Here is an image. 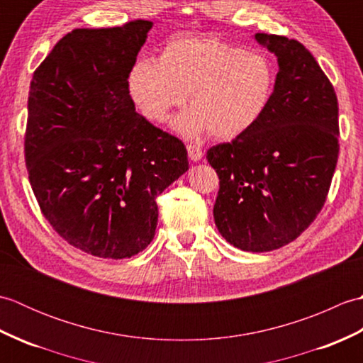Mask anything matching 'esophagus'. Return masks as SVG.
<instances>
[{
	"label": "esophagus",
	"mask_w": 363,
	"mask_h": 363,
	"mask_svg": "<svg viewBox=\"0 0 363 363\" xmlns=\"http://www.w3.org/2000/svg\"><path fill=\"white\" fill-rule=\"evenodd\" d=\"M187 151H189L190 160H194V162L201 160V157H203V150L199 148V146L190 143V145H187Z\"/></svg>",
	"instance_id": "obj_1"
}]
</instances>
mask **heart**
Instances as JSON below:
<instances>
[{
    "mask_svg": "<svg viewBox=\"0 0 363 363\" xmlns=\"http://www.w3.org/2000/svg\"><path fill=\"white\" fill-rule=\"evenodd\" d=\"M274 84V67L265 56L211 37L169 42L159 60H140L128 78L129 95L145 118L164 121L189 94L191 111L176 117L173 128L190 137L209 130L223 140L256 125Z\"/></svg>",
    "mask_w": 363,
    "mask_h": 363,
    "instance_id": "heart-1",
    "label": "heart"
}]
</instances>
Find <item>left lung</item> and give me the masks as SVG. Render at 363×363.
Listing matches in <instances>:
<instances>
[{
  "mask_svg": "<svg viewBox=\"0 0 363 363\" xmlns=\"http://www.w3.org/2000/svg\"><path fill=\"white\" fill-rule=\"evenodd\" d=\"M254 38L277 57L272 101L250 130L206 157L220 177L218 233L235 248L265 252L299 237L326 201L338 159V103L304 45L264 33Z\"/></svg>",
  "mask_w": 363,
  "mask_h": 363,
  "instance_id": "left-lung-1",
  "label": "left lung"
}]
</instances>
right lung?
Segmentation results:
<instances>
[{
    "mask_svg": "<svg viewBox=\"0 0 363 363\" xmlns=\"http://www.w3.org/2000/svg\"><path fill=\"white\" fill-rule=\"evenodd\" d=\"M152 23L74 29L37 68L25 159L45 218L74 248L135 256L157 226L156 198L189 169L184 143L135 112L128 78Z\"/></svg>",
    "mask_w": 363,
    "mask_h": 363,
    "instance_id": "1",
    "label": "right lung"
}]
</instances>
